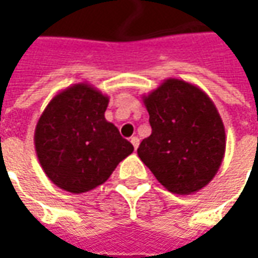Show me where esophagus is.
<instances>
[{"instance_id": "34e87169", "label": "esophagus", "mask_w": 258, "mask_h": 258, "mask_svg": "<svg viewBox=\"0 0 258 258\" xmlns=\"http://www.w3.org/2000/svg\"><path fill=\"white\" fill-rule=\"evenodd\" d=\"M131 142H132L135 151H136V149H138V146H139V138H138V136H132V138H131Z\"/></svg>"}]
</instances>
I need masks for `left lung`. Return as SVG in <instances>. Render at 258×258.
Here are the masks:
<instances>
[{"mask_svg":"<svg viewBox=\"0 0 258 258\" xmlns=\"http://www.w3.org/2000/svg\"><path fill=\"white\" fill-rule=\"evenodd\" d=\"M152 127L138 155L169 192L189 195L218 172L225 127L210 96L181 79H166L142 96Z\"/></svg>","mask_w":258,"mask_h":258,"instance_id":"left-lung-1","label":"left lung"}]
</instances>
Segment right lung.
<instances>
[{"mask_svg": "<svg viewBox=\"0 0 258 258\" xmlns=\"http://www.w3.org/2000/svg\"><path fill=\"white\" fill-rule=\"evenodd\" d=\"M109 96L89 83L58 92L45 106L34 132L35 154L47 178L72 194L92 191L134 152L104 112Z\"/></svg>", "mask_w": 258, "mask_h": 258, "instance_id": "add662e5", "label": "right lung"}]
</instances>
